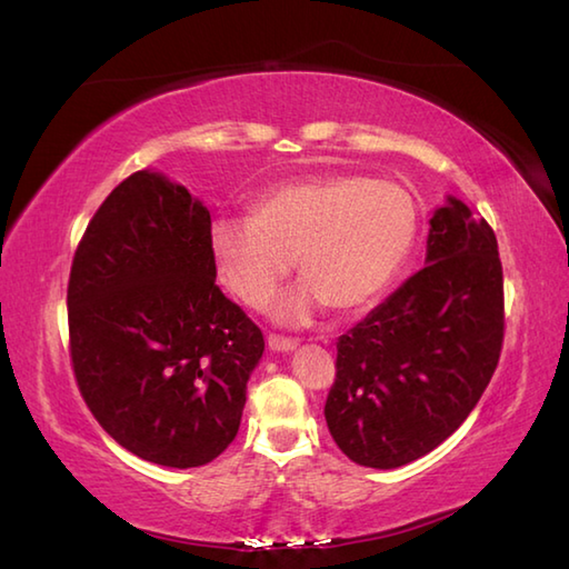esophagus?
<instances>
[{
  "instance_id": "34e87169",
  "label": "esophagus",
  "mask_w": 569,
  "mask_h": 569,
  "mask_svg": "<svg viewBox=\"0 0 569 569\" xmlns=\"http://www.w3.org/2000/svg\"><path fill=\"white\" fill-rule=\"evenodd\" d=\"M269 349L271 351H279V353H288L293 351L298 347L296 339H288V337H276V335H269Z\"/></svg>"
}]
</instances>
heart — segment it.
<instances>
[{"instance_id": "1", "label": "heart", "mask_w": 569, "mask_h": 569, "mask_svg": "<svg viewBox=\"0 0 569 569\" xmlns=\"http://www.w3.org/2000/svg\"><path fill=\"white\" fill-rule=\"evenodd\" d=\"M415 196L395 181L327 174L273 187L252 218H218L210 257L220 281L259 308L286 279L293 259L306 283L273 302L283 325H306L327 302L363 310L390 286L417 240Z\"/></svg>"}]
</instances>
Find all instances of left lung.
Here are the masks:
<instances>
[{
	"instance_id": "1",
	"label": "left lung",
	"mask_w": 569,
	"mask_h": 569,
	"mask_svg": "<svg viewBox=\"0 0 569 569\" xmlns=\"http://www.w3.org/2000/svg\"><path fill=\"white\" fill-rule=\"evenodd\" d=\"M425 263L337 341L325 419L366 468H400L441 446L499 361L505 283L490 224L446 196L429 220Z\"/></svg>"
}]
</instances>
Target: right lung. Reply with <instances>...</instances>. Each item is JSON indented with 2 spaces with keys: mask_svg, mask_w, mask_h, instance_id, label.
<instances>
[{
  "mask_svg": "<svg viewBox=\"0 0 569 569\" xmlns=\"http://www.w3.org/2000/svg\"><path fill=\"white\" fill-rule=\"evenodd\" d=\"M68 312L79 392L116 443L181 470L232 443L263 337L216 286L187 187L152 169L118 183L74 252Z\"/></svg>",
  "mask_w": 569,
  "mask_h": 569,
  "instance_id": "obj_1",
  "label": "right lung"
}]
</instances>
